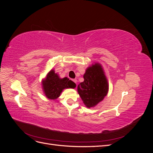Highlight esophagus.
<instances>
[{
    "instance_id": "obj_1",
    "label": "esophagus",
    "mask_w": 153,
    "mask_h": 153,
    "mask_svg": "<svg viewBox=\"0 0 153 153\" xmlns=\"http://www.w3.org/2000/svg\"><path fill=\"white\" fill-rule=\"evenodd\" d=\"M73 81L75 83V84H77V80L76 79H74L73 80Z\"/></svg>"
}]
</instances>
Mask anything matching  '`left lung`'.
I'll return each mask as SVG.
<instances>
[{"label":"left lung","mask_w":153,"mask_h":153,"mask_svg":"<svg viewBox=\"0 0 153 153\" xmlns=\"http://www.w3.org/2000/svg\"><path fill=\"white\" fill-rule=\"evenodd\" d=\"M84 81L77 87V91L87 108L94 107L107 95L109 85L102 66L93 63L84 75Z\"/></svg>","instance_id":"obj_1"}]
</instances>
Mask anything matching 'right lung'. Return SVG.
<instances>
[{
    "label": "right lung",
    "mask_w": 153,
    "mask_h": 153,
    "mask_svg": "<svg viewBox=\"0 0 153 153\" xmlns=\"http://www.w3.org/2000/svg\"><path fill=\"white\" fill-rule=\"evenodd\" d=\"M41 83L45 96L48 99L53 100L57 99L64 89H74L76 87L75 83L68 78H60L54 69H51Z\"/></svg>",
    "instance_id": "add662e5"
}]
</instances>
